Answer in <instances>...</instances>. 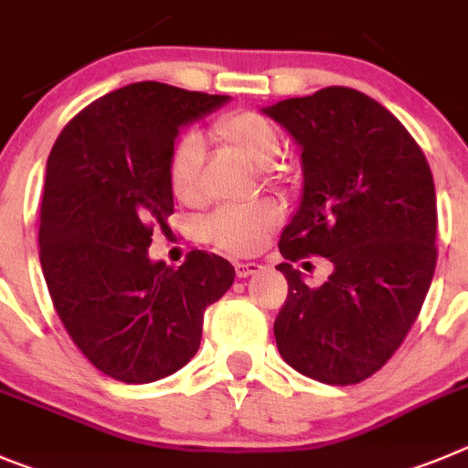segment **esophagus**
Here are the masks:
<instances>
[{
	"label": "esophagus",
	"mask_w": 468,
	"mask_h": 468,
	"mask_svg": "<svg viewBox=\"0 0 468 468\" xmlns=\"http://www.w3.org/2000/svg\"><path fill=\"white\" fill-rule=\"evenodd\" d=\"M261 271H263V265L256 263V261H238V263H235V272H238V277H250Z\"/></svg>",
	"instance_id": "esophagus-1"
}]
</instances>
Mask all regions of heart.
Returning a JSON list of instances; mask_svg holds the SVG:
<instances>
[{
    "label": "heart",
    "mask_w": 468,
    "mask_h": 468,
    "mask_svg": "<svg viewBox=\"0 0 468 468\" xmlns=\"http://www.w3.org/2000/svg\"><path fill=\"white\" fill-rule=\"evenodd\" d=\"M212 134L221 144L254 163L256 167H272L282 155V134L272 121L256 112H235L214 123ZM203 142L186 134L176 142L170 155V186L176 200L193 203L200 193L203 170ZM272 175V172H271ZM282 221V209L272 200H256L251 205L218 209L205 224V233L221 250L250 254L263 244L272 229Z\"/></svg>",
    "instance_id": "b5f03b06"
}]
</instances>
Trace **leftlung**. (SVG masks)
<instances>
[{
	"mask_svg": "<svg viewBox=\"0 0 468 468\" xmlns=\"http://www.w3.org/2000/svg\"><path fill=\"white\" fill-rule=\"evenodd\" d=\"M261 112L301 146L298 209L280 238L289 296L275 319L282 359L326 385H356L389 361L436 271V188L418 142L355 88H322ZM335 272L313 290L291 263Z\"/></svg>",
	"mask_w": 468,
	"mask_h": 468,
	"instance_id": "obj_1",
	"label": "left lung"
}]
</instances>
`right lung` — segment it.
I'll return each mask as SVG.
<instances>
[{
	"label": "right lung",
	"mask_w": 468,
	"mask_h": 468,
	"mask_svg": "<svg viewBox=\"0 0 468 468\" xmlns=\"http://www.w3.org/2000/svg\"><path fill=\"white\" fill-rule=\"evenodd\" d=\"M229 95L130 83L88 104L46 163L39 259L67 334L104 376L161 380L196 356L207 305L235 280L193 250L179 268L149 259L154 226L175 212L170 155L182 128Z\"/></svg>",
	"instance_id": "add662e5"
}]
</instances>
